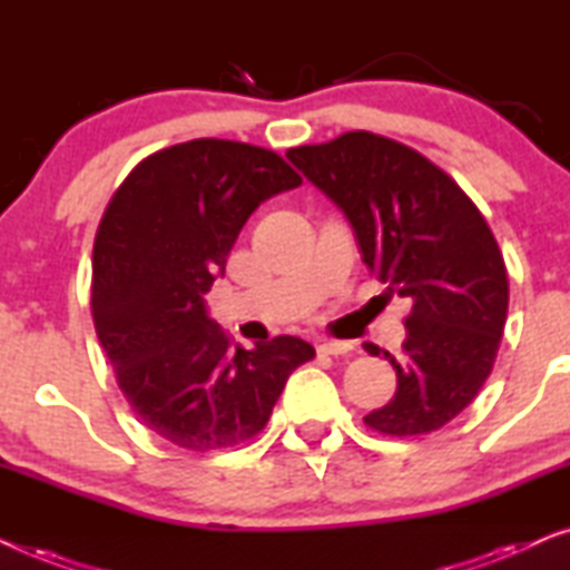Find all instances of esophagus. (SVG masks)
<instances>
[{
	"mask_svg": "<svg viewBox=\"0 0 570 570\" xmlns=\"http://www.w3.org/2000/svg\"><path fill=\"white\" fill-rule=\"evenodd\" d=\"M353 345L350 342H340V340H322L318 342V353L324 355H347Z\"/></svg>",
	"mask_w": 570,
	"mask_h": 570,
	"instance_id": "obj_1",
	"label": "esophagus"
}]
</instances>
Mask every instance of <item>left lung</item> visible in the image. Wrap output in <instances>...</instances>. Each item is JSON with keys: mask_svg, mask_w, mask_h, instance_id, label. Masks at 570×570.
I'll return each instance as SVG.
<instances>
[{"mask_svg": "<svg viewBox=\"0 0 570 570\" xmlns=\"http://www.w3.org/2000/svg\"><path fill=\"white\" fill-rule=\"evenodd\" d=\"M353 225L363 262L389 293L412 303L394 400L363 417L371 431L410 439L451 423L493 371L509 275L478 205L425 155L373 131H345L287 150Z\"/></svg>", "mask_w": 570, "mask_h": 570, "instance_id": "8db88e82", "label": "left lung"}]
</instances>
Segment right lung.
I'll list each match as a JSON object with an SVG mask.
<instances>
[{"instance_id": "right-lung-1", "label": "right lung", "mask_w": 570, "mask_h": 570, "mask_svg": "<svg viewBox=\"0 0 570 570\" xmlns=\"http://www.w3.org/2000/svg\"><path fill=\"white\" fill-rule=\"evenodd\" d=\"M301 181L264 147L191 139L139 160L100 217L90 283L100 347L129 407L178 449L252 441L287 376L316 355L287 334L233 345L205 308L248 215Z\"/></svg>"}]
</instances>
